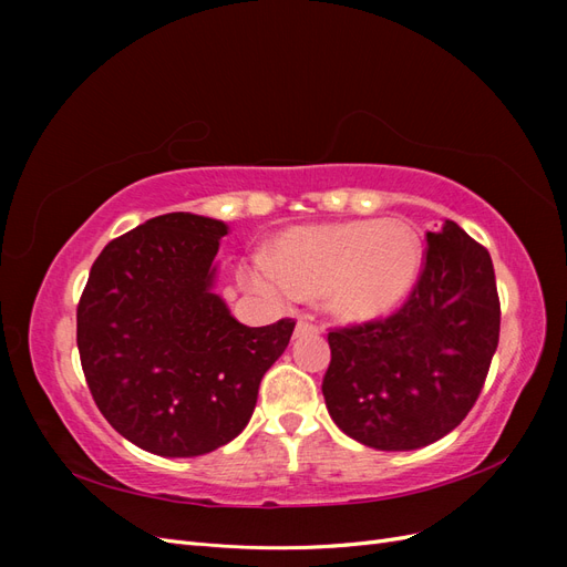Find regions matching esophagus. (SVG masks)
<instances>
[{"mask_svg": "<svg viewBox=\"0 0 567 567\" xmlns=\"http://www.w3.org/2000/svg\"><path fill=\"white\" fill-rule=\"evenodd\" d=\"M307 333H319V326L310 323L307 319H300L298 326H296V338H302V336H307Z\"/></svg>", "mask_w": 567, "mask_h": 567, "instance_id": "obj_1", "label": "esophagus"}]
</instances>
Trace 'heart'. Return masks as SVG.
I'll use <instances>...</instances> for the list:
<instances>
[{"label":"heart","mask_w":567,"mask_h":567,"mask_svg":"<svg viewBox=\"0 0 567 567\" xmlns=\"http://www.w3.org/2000/svg\"><path fill=\"white\" fill-rule=\"evenodd\" d=\"M421 262V238L404 219H354L284 231L271 260L257 257L244 281L281 302L326 296L338 319L371 321L411 293Z\"/></svg>","instance_id":"obj_1"}]
</instances>
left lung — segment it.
Instances as JSON below:
<instances>
[{"label":"left lung","mask_w":567,"mask_h":567,"mask_svg":"<svg viewBox=\"0 0 567 567\" xmlns=\"http://www.w3.org/2000/svg\"><path fill=\"white\" fill-rule=\"evenodd\" d=\"M400 312L329 333L323 400L333 423L381 452L437 442L466 419L499 346L489 252L444 219Z\"/></svg>","instance_id":"obj_1"}]
</instances>
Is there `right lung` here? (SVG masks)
Listing matches in <instances>:
<instances>
[{
  "label": "right lung",
  "mask_w": 567,
  "mask_h": 567,
  "mask_svg": "<svg viewBox=\"0 0 567 567\" xmlns=\"http://www.w3.org/2000/svg\"><path fill=\"white\" fill-rule=\"evenodd\" d=\"M229 225L194 213L153 217L111 241L78 305V350L101 414L167 458L215 452L248 425L262 375L293 319L250 326L215 293Z\"/></svg>",
  "instance_id": "1"
}]
</instances>
